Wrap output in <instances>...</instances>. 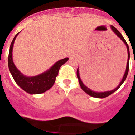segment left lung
Returning a JSON list of instances; mask_svg holds the SVG:
<instances>
[{
  "label": "left lung",
  "mask_w": 135,
  "mask_h": 135,
  "mask_svg": "<svg viewBox=\"0 0 135 135\" xmlns=\"http://www.w3.org/2000/svg\"><path fill=\"white\" fill-rule=\"evenodd\" d=\"M111 30H113V32H114L115 35L119 37L120 39L124 43V44L126 45V48H127V51H128V60H127V64H126V71H125V73H124V75L123 76V78L122 79V81H120L119 85H118V87H116L114 90H110V91H106V92H94L93 90H90L89 88H88L87 86H85V85L84 84V83L82 82L81 79L80 78V75H79V67L77 69V78L79 79V85H80L81 88L83 90H84V92L85 93H87L88 95L91 96L92 97H95V98H105V97H107L108 96L111 95V94H113V92H115L119 88V87L122 85V84L124 82L125 79H126V77L128 75V70H129V60H130V51H129V47H128V43H126V40L124 39V38L123 37V36L122 35V34L117 30L114 26H111Z\"/></svg>",
  "instance_id": "obj_1"
}]
</instances>
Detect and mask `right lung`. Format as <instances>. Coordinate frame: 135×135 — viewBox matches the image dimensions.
I'll list each match as a JSON object with an SVG mask.
<instances>
[{"label":"right lung","mask_w":135,"mask_h":135,"mask_svg":"<svg viewBox=\"0 0 135 135\" xmlns=\"http://www.w3.org/2000/svg\"><path fill=\"white\" fill-rule=\"evenodd\" d=\"M20 32L14 37L9 49L8 57V66L9 71L16 84L27 93L30 94H38L50 90L54 84L56 77L58 76V71L62 65L66 63L69 58H65L56 62L47 71L42 73L38 75L27 77L19 71L13 61L12 51L14 41Z\"/></svg>","instance_id":"1"}]
</instances>
